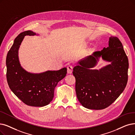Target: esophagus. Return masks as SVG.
Wrapping results in <instances>:
<instances>
[{"label": "esophagus", "mask_w": 135, "mask_h": 135, "mask_svg": "<svg viewBox=\"0 0 135 135\" xmlns=\"http://www.w3.org/2000/svg\"><path fill=\"white\" fill-rule=\"evenodd\" d=\"M73 66L71 65H69L67 67V72L68 74H71L73 72Z\"/></svg>", "instance_id": "obj_1"}]
</instances>
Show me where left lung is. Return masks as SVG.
I'll list each match as a JSON object with an SVG mask.
<instances>
[{
    "label": "left lung",
    "mask_w": 135,
    "mask_h": 135,
    "mask_svg": "<svg viewBox=\"0 0 135 135\" xmlns=\"http://www.w3.org/2000/svg\"><path fill=\"white\" fill-rule=\"evenodd\" d=\"M100 57L110 64L94 69ZM128 69V58L122 43L117 37L111 36L108 47L83 58L73 69L75 90L80 104L92 110L109 106L126 88Z\"/></svg>",
    "instance_id": "8db88e82"
}]
</instances>
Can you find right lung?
<instances>
[{
	"instance_id": "right-lung-1",
	"label": "right lung",
	"mask_w": 135,
	"mask_h": 135,
	"mask_svg": "<svg viewBox=\"0 0 135 135\" xmlns=\"http://www.w3.org/2000/svg\"><path fill=\"white\" fill-rule=\"evenodd\" d=\"M35 35H38L28 30L22 32L15 39L7 56V79L10 90L24 104L42 107L52 100L54 89L57 83L65 77L67 69L33 74L21 67L18 56L20 45L25 36Z\"/></svg>"
}]
</instances>
